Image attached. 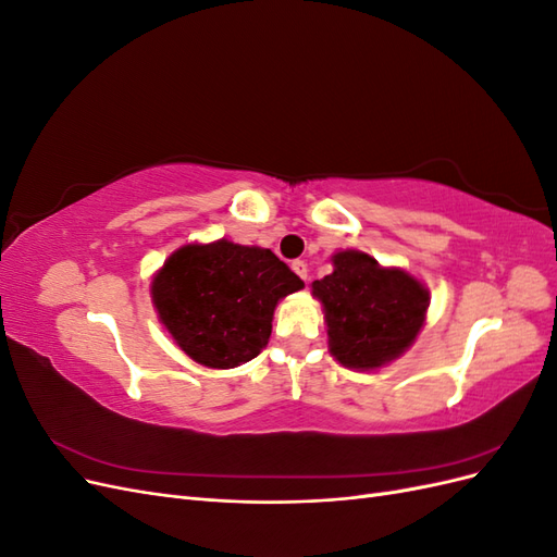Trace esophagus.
<instances>
[{
    "instance_id": "obj_1",
    "label": "esophagus",
    "mask_w": 557,
    "mask_h": 557,
    "mask_svg": "<svg viewBox=\"0 0 557 557\" xmlns=\"http://www.w3.org/2000/svg\"><path fill=\"white\" fill-rule=\"evenodd\" d=\"M293 272H295L299 278H305V281H307V276H309V267H307V262H305V260H295V262H293Z\"/></svg>"
}]
</instances>
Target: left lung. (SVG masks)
I'll use <instances>...</instances> for the list:
<instances>
[{
	"label": "left lung",
	"instance_id": "1",
	"mask_svg": "<svg viewBox=\"0 0 557 557\" xmlns=\"http://www.w3.org/2000/svg\"><path fill=\"white\" fill-rule=\"evenodd\" d=\"M330 276L311 283L325 311L332 356L362 372L397 360L425 323V285L360 250L334 252Z\"/></svg>",
	"mask_w": 557,
	"mask_h": 557
}]
</instances>
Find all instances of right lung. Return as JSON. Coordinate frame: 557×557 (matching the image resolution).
I'll return each instance as SVG.
<instances>
[{
  "label": "right lung",
  "instance_id": "obj_1",
  "mask_svg": "<svg viewBox=\"0 0 557 557\" xmlns=\"http://www.w3.org/2000/svg\"><path fill=\"white\" fill-rule=\"evenodd\" d=\"M301 288V278L269 248L221 239L172 252L153 276L150 297L185 356L232 369L260 356L278 299Z\"/></svg>",
  "mask_w": 557,
  "mask_h": 557
}]
</instances>
